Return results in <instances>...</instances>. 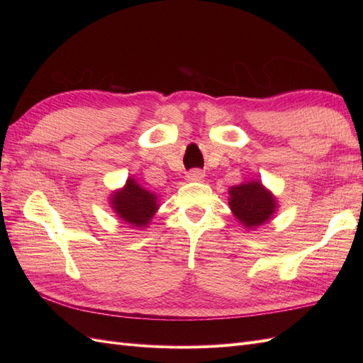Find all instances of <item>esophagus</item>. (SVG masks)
I'll list each match as a JSON object with an SVG mask.
<instances>
[{
  "label": "esophagus",
  "instance_id": "34e87169",
  "mask_svg": "<svg viewBox=\"0 0 363 363\" xmlns=\"http://www.w3.org/2000/svg\"><path fill=\"white\" fill-rule=\"evenodd\" d=\"M204 177V174L199 169H194V171H189L188 174H186V180L188 182H201Z\"/></svg>",
  "mask_w": 363,
  "mask_h": 363
}]
</instances>
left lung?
Returning <instances> with one entry per match:
<instances>
[{
	"instance_id": "left-lung-1",
	"label": "left lung",
	"mask_w": 363,
	"mask_h": 363,
	"mask_svg": "<svg viewBox=\"0 0 363 363\" xmlns=\"http://www.w3.org/2000/svg\"><path fill=\"white\" fill-rule=\"evenodd\" d=\"M228 195L230 211L238 223L247 230L269 223L279 207L276 195L259 180L232 186Z\"/></svg>"
}]
</instances>
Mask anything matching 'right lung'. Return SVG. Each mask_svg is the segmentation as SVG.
I'll return each instance as SVG.
<instances>
[{
	"mask_svg": "<svg viewBox=\"0 0 363 363\" xmlns=\"http://www.w3.org/2000/svg\"><path fill=\"white\" fill-rule=\"evenodd\" d=\"M108 204L121 221L133 228H147L159 211V196L139 184L136 179L128 177L123 188L108 196Z\"/></svg>",
	"mask_w": 363,
	"mask_h": 363,
	"instance_id": "right-lung-1",
	"label": "right lung"
}]
</instances>
